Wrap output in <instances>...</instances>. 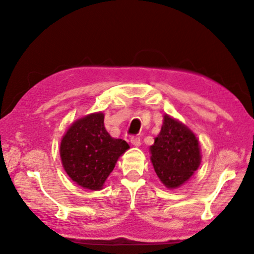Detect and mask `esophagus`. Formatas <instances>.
Here are the masks:
<instances>
[{
  "mask_svg": "<svg viewBox=\"0 0 254 254\" xmlns=\"http://www.w3.org/2000/svg\"><path fill=\"white\" fill-rule=\"evenodd\" d=\"M131 143L133 145H136V147H138V145H141V136L136 135V136H132L131 137Z\"/></svg>",
  "mask_w": 254,
  "mask_h": 254,
  "instance_id": "1",
  "label": "esophagus"
}]
</instances>
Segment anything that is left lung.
<instances>
[{
	"label": "left lung",
	"instance_id": "obj_1",
	"mask_svg": "<svg viewBox=\"0 0 254 254\" xmlns=\"http://www.w3.org/2000/svg\"><path fill=\"white\" fill-rule=\"evenodd\" d=\"M157 177L167 188H178L199 167L200 151L196 136L176 119L164 116V125L150 147Z\"/></svg>",
	"mask_w": 254,
	"mask_h": 254
}]
</instances>
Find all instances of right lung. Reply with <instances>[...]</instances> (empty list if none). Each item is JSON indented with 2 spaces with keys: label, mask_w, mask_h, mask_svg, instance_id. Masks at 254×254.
Masks as SVG:
<instances>
[{
  "label": "right lung",
  "mask_w": 254,
  "mask_h": 254,
  "mask_svg": "<svg viewBox=\"0 0 254 254\" xmlns=\"http://www.w3.org/2000/svg\"><path fill=\"white\" fill-rule=\"evenodd\" d=\"M127 148L124 139L110 136L103 113H93L78 119L66 131L61 143V159L75 183L89 190H100Z\"/></svg>",
  "instance_id": "1"
}]
</instances>
